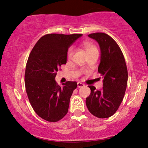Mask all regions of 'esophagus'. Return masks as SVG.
Instances as JSON below:
<instances>
[{"label": "esophagus", "mask_w": 148, "mask_h": 148, "mask_svg": "<svg viewBox=\"0 0 148 148\" xmlns=\"http://www.w3.org/2000/svg\"><path fill=\"white\" fill-rule=\"evenodd\" d=\"M77 87H78V88H80V87H83L85 86L84 84L81 83V82H77Z\"/></svg>", "instance_id": "34e87169"}]
</instances>
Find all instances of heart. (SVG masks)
I'll return each instance as SVG.
<instances>
[{"label": "heart", "mask_w": 148, "mask_h": 148, "mask_svg": "<svg viewBox=\"0 0 148 148\" xmlns=\"http://www.w3.org/2000/svg\"><path fill=\"white\" fill-rule=\"evenodd\" d=\"M83 46L84 47V49H86L87 54L93 53V52H98V50H97V47L93 46V45L88 43V42H84L83 44ZM74 53V48L73 47H71L69 49L68 53H67V58L71 59L72 56H73Z\"/></svg>", "instance_id": "1"}]
</instances>
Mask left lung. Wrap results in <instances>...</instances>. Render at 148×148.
I'll return each instance as SVG.
<instances>
[{"mask_svg":"<svg viewBox=\"0 0 148 148\" xmlns=\"http://www.w3.org/2000/svg\"><path fill=\"white\" fill-rule=\"evenodd\" d=\"M88 36L99 44L98 71L103 77V87L96 90L93 86H89L91 94L86 98V105L93 116L107 118L116 113L124 97L128 80L126 62L120 47L109 35L96 32Z\"/></svg>","mask_w":148,"mask_h":148,"instance_id":"left-lung-1","label":"left lung"}]
</instances>
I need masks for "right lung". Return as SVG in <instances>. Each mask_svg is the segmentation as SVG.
Returning <instances> with one entry per match:
<instances>
[{
	"mask_svg": "<svg viewBox=\"0 0 148 148\" xmlns=\"http://www.w3.org/2000/svg\"><path fill=\"white\" fill-rule=\"evenodd\" d=\"M82 34H48L35 44L27 60L25 84L32 108L38 116L57 122L66 116L76 82L60 87L55 78L59 67L66 63L69 47Z\"/></svg>",
	"mask_w": 148,
	"mask_h": 148,
	"instance_id": "obj_1",
	"label": "right lung"
}]
</instances>
